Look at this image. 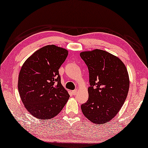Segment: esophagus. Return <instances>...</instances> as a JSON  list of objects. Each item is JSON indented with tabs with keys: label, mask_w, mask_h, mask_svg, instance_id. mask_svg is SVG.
<instances>
[{
	"label": "esophagus",
	"mask_w": 148,
	"mask_h": 148,
	"mask_svg": "<svg viewBox=\"0 0 148 148\" xmlns=\"http://www.w3.org/2000/svg\"><path fill=\"white\" fill-rule=\"evenodd\" d=\"M77 90H73V91H72V94H73L74 95H76V94L77 93Z\"/></svg>",
	"instance_id": "34e87169"
}]
</instances>
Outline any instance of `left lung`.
<instances>
[{
  "label": "left lung",
  "mask_w": 148,
  "mask_h": 148,
  "mask_svg": "<svg viewBox=\"0 0 148 148\" xmlns=\"http://www.w3.org/2000/svg\"><path fill=\"white\" fill-rule=\"evenodd\" d=\"M89 71L88 100L81 105L84 116L104 124L118 114L127 99L130 79L126 66L116 56L102 49L80 53Z\"/></svg>",
  "instance_id": "obj_1"
}]
</instances>
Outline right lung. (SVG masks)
I'll return each mask as SVG.
<instances>
[{"instance_id": "obj_1", "label": "right lung", "mask_w": 148, "mask_h": 148, "mask_svg": "<svg viewBox=\"0 0 148 148\" xmlns=\"http://www.w3.org/2000/svg\"><path fill=\"white\" fill-rule=\"evenodd\" d=\"M69 51L54 45L37 50L22 65L18 88L25 108L31 115L48 119L58 115L69 99L61 84L58 69Z\"/></svg>"}]
</instances>
